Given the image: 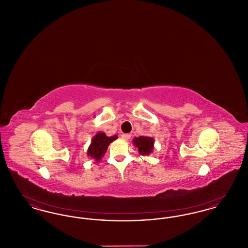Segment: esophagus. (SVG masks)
Instances as JSON below:
<instances>
[{"label":"esophagus","mask_w":248,"mask_h":248,"mask_svg":"<svg viewBox=\"0 0 248 248\" xmlns=\"http://www.w3.org/2000/svg\"><path fill=\"white\" fill-rule=\"evenodd\" d=\"M122 139L124 140H128L131 139V134H123L122 135Z\"/></svg>","instance_id":"34e87169"}]
</instances>
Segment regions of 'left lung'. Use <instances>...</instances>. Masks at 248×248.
Here are the masks:
<instances>
[{"instance_id":"1","label":"left lung","mask_w":248,"mask_h":248,"mask_svg":"<svg viewBox=\"0 0 248 248\" xmlns=\"http://www.w3.org/2000/svg\"><path fill=\"white\" fill-rule=\"evenodd\" d=\"M134 144L139 150V153L141 155H149L154 150V140L150 137H139L134 139Z\"/></svg>"}]
</instances>
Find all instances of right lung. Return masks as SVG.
Masks as SVG:
<instances>
[{"instance_id": "add662e5", "label": "right lung", "mask_w": 248, "mask_h": 248, "mask_svg": "<svg viewBox=\"0 0 248 248\" xmlns=\"http://www.w3.org/2000/svg\"><path fill=\"white\" fill-rule=\"evenodd\" d=\"M116 139L117 136L107 137L104 133L96 134L91 142V145L88 148L87 155H89L91 158L98 162L101 159V157L104 156L109 143L115 140Z\"/></svg>"}]
</instances>
